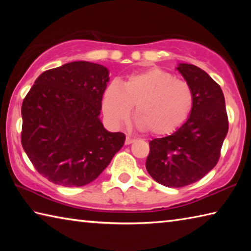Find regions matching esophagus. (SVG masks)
<instances>
[{
	"instance_id": "esophagus-1",
	"label": "esophagus",
	"mask_w": 251,
	"mask_h": 251,
	"mask_svg": "<svg viewBox=\"0 0 251 251\" xmlns=\"http://www.w3.org/2000/svg\"><path fill=\"white\" fill-rule=\"evenodd\" d=\"M136 141L135 138H133V137H130V136H127L126 137V141H125V144L126 145H129V144H131V143H134Z\"/></svg>"
}]
</instances>
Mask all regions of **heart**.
Returning <instances> with one entry per match:
<instances>
[{
    "label": "heart",
    "mask_w": 251,
    "mask_h": 251,
    "mask_svg": "<svg viewBox=\"0 0 251 251\" xmlns=\"http://www.w3.org/2000/svg\"><path fill=\"white\" fill-rule=\"evenodd\" d=\"M195 94L185 80L160 69H148L129 75L121 85L112 83L101 100L104 115L114 125L134 120L139 128L152 136H167L188 121Z\"/></svg>",
    "instance_id": "obj_1"
}]
</instances>
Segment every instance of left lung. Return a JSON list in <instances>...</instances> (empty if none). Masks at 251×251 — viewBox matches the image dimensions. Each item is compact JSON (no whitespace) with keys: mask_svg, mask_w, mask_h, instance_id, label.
Listing matches in <instances>:
<instances>
[{"mask_svg":"<svg viewBox=\"0 0 251 251\" xmlns=\"http://www.w3.org/2000/svg\"><path fill=\"white\" fill-rule=\"evenodd\" d=\"M177 70L194 91L192 115L174 134L151 141L146 159L152 179L175 188L198 181L216 166L228 133L226 105L219 85L195 65L182 63Z\"/></svg>","mask_w":251,"mask_h":251,"instance_id":"left-lung-1","label":"left lung"}]
</instances>
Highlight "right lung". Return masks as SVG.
I'll list each match as a JSON object with an SVG mask.
<instances>
[{
  "label": "right lung",
  "instance_id": "1",
  "mask_svg": "<svg viewBox=\"0 0 251 251\" xmlns=\"http://www.w3.org/2000/svg\"><path fill=\"white\" fill-rule=\"evenodd\" d=\"M108 70L77 61L45 71L22 104L21 142L33 166L64 187L90 184L124 145L100 120Z\"/></svg>",
  "mask_w": 251,
  "mask_h": 251
}]
</instances>
